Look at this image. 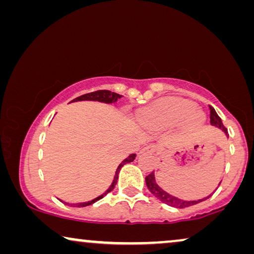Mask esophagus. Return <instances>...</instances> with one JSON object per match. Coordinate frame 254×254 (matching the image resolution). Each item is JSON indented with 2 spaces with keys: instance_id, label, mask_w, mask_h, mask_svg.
<instances>
[{
  "instance_id": "obj_1",
  "label": "esophagus",
  "mask_w": 254,
  "mask_h": 254,
  "mask_svg": "<svg viewBox=\"0 0 254 254\" xmlns=\"http://www.w3.org/2000/svg\"><path fill=\"white\" fill-rule=\"evenodd\" d=\"M156 151V147L155 145H148V147H145L142 152H149V154H154Z\"/></svg>"
}]
</instances>
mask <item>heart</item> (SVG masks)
Listing matches in <instances>:
<instances>
[{"label": "heart", "mask_w": 254, "mask_h": 254, "mask_svg": "<svg viewBox=\"0 0 254 254\" xmlns=\"http://www.w3.org/2000/svg\"><path fill=\"white\" fill-rule=\"evenodd\" d=\"M141 123L156 130H165L182 124L184 127H195L203 123L204 116L189 99L171 98L152 104L140 114Z\"/></svg>", "instance_id": "1"}]
</instances>
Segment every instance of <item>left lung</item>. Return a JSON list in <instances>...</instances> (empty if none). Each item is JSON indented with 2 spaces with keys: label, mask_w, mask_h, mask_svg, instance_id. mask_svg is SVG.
Segmentation results:
<instances>
[{
  "label": "left lung",
  "mask_w": 254,
  "mask_h": 254,
  "mask_svg": "<svg viewBox=\"0 0 254 254\" xmlns=\"http://www.w3.org/2000/svg\"><path fill=\"white\" fill-rule=\"evenodd\" d=\"M210 109V125L211 126H215L217 128H220L224 131V134L227 135V137L229 136L228 135V129L223 126V124H222V120L221 118L218 117V114L216 113V111H215L213 107L209 106ZM145 184H147V187L148 190H150V193L154 195L155 197H157L159 201H162L163 203L168 204V206H171V207H175V208H186V207H190V206H193V204H196V203H200L202 202V201L209 199V197L213 195V193L215 192V190L213 193L209 194V195L206 196V197H202V199H199V200H193V201H187V200H183V199H179V197L177 196H173L171 194L165 192L164 190H162L161 187L158 186V184L156 183V178H155V173L151 172L150 175L145 177ZM221 185V182L218 184V186Z\"/></svg>",
  "instance_id": "1"
}]
</instances>
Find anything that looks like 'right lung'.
I'll return each instance as SVG.
<instances>
[{"label": "right lung", "instance_id": "1", "mask_svg": "<svg viewBox=\"0 0 254 254\" xmlns=\"http://www.w3.org/2000/svg\"><path fill=\"white\" fill-rule=\"evenodd\" d=\"M121 97L120 95H118L116 92H111L109 90H98V91H95V92H90V93H85V95L83 96H79L77 98H75L74 100H71V102H82V100H92V102H100V103H105V104H112V103H116L118 99H120ZM135 157H136V155L135 154H130L128 156L127 158H125L123 162L120 163L119 166L117 168V171H116V175H114V178H113V182L111 184V186L107 189L105 192H104L102 195L95 197V199L91 200V201H88V202H79V203H68V202H64V201L60 200L61 202H64V204H67V206H70V207H77V208H81V207H86V206H90V204L95 203L96 201H98L100 199H103L104 196L106 195L107 193H110L111 190H113L114 186H116L117 184V180H118V175H119L121 168L125 164H127V163H130L133 162Z\"/></svg>", "mask_w": 254, "mask_h": 254}]
</instances>
